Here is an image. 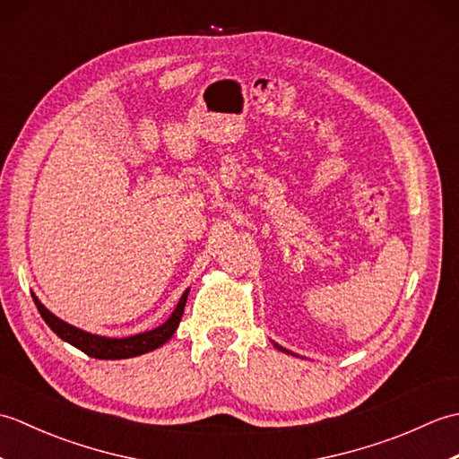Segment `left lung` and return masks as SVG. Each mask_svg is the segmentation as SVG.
I'll list each match as a JSON object with an SVG mask.
<instances>
[{
  "mask_svg": "<svg viewBox=\"0 0 459 459\" xmlns=\"http://www.w3.org/2000/svg\"><path fill=\"white\" fill-rule=\"evenodd\" d=\"M272 343H274V341H272ZM274 347H276L278 351H281V353H288V355H294V357H299V355H296V353H291V351L284 349V347H281V345H278V343H274Z\"/></svg>",
  "mask_w": 459,
  "mask_h": 459,
  "instance_id": "1",
  "label": "left lung"
}]
</instances>
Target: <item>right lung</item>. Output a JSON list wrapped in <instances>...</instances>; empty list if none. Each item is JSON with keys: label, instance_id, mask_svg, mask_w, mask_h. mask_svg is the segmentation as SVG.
<instances>
[{"label": "right lung", "instance_id": "add662e5", "mask_svg": "<svg viewBox=\"0 0 459 459\" xmlns=\"http://www.w3.org/2000/svg\"><path fill=\"white\" fill-rule=\"evenodd\" d=\"M33 301L39 309V314L45 319V324L51 327L55 333L61 337L66 343H71L73 347L81 349L82 353L94 359H130V357H138L143 353H150V351L161 347L163 343L173 337L175 329L179 327V321L185 309V301H187L189 296V288L183 291V296L179 298L178 306H175L173 314L163 321L160 327L143 331V333L138 335H130V337H104V335H96L89 333L81 327H74L71 324H66L61 317H56L53 311H48L35 294Z\"/></svg>", "mask_w": 459, "mask_h": 459}]
</instances>
